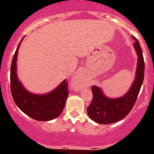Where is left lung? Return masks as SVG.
Masks as SVG:
<instances>
[{"label":"left lung","instance_id":"1","mask_svg":"<svg viewBox=\"0 0 154 154\" xmlns=\"http://www.w3.org/2000/svg\"><path fill=\"white\" fill-rule=\"evenodd\" d=\"M133 46L138 56L135 79L124 96L119 98H109L101 88L92 85V100L87 108L89 118L100 124H109L121 120L131 111L137 99L144 79L143 56L141 47L136 38Z\"/></svg>","mask_w":154,"mask_h":154}]
</instances>
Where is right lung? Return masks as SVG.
<instances>
[{
	"label": "right lung",
	"instance_id": "obj_1",
	"mask_svg": "<svg viewBox=\"0 0 154 154\" xmlns=\"http://www.w3.org/2000/svg\"><path fill=\"white\" fill-rule=\"evenodd\" d=\"M22 40L16 49L11 66V91L14 101L24 113L35 120L49 121L55 119L62 113L69 96L67 82L65 79L54 90L42 95L27 90L17 74L16 62Z\"/></svg>",
	"mask_w": 154,
	"mask_h": 154
}]
</instances>
